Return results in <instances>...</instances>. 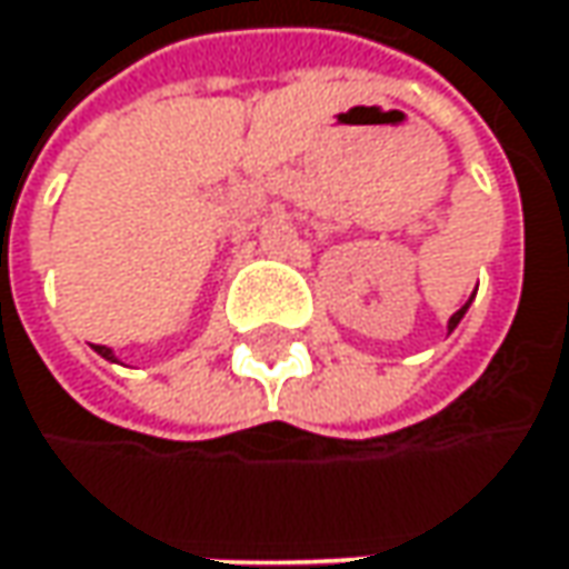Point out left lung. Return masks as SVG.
<instances>
[{
    "mask_svg": "<svg viewBox=\"0 0 569 569\" xmlns=\"http://www.w3.org/2000/svg\"><path fill=\"white\" fill-rule=\"evenodd\" d=\"M467 306H470V302H467ZM467 306H463V309H457V312H453L451 321H448V331H453V328H457V325H460V318H463V312H467Z\"/></svg>",
    "mask_w": 569,
    "mask_h": 569,
    "instance_id": "obj_1",
    "label": "left lung"
}]
</instances>
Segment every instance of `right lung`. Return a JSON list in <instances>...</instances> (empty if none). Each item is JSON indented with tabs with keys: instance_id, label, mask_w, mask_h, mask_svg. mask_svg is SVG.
<instances>
[{
	"instance_id": "obj_1",
	"label": "right lung",
	"mask_w": 569,
	"mask_h": 569,
	"mask_svg": "<svg viewBox=\"0 0 569 569\" xmlns=\"http://www.w3.org/2000/svg\"><path fill=\"white\" fill-rule=\"evenodd\" d=\"M96 353H102V357H106V360H116V357H112V351H109V348H106V345H96Z\"/></svg>"
}]
</instances>
